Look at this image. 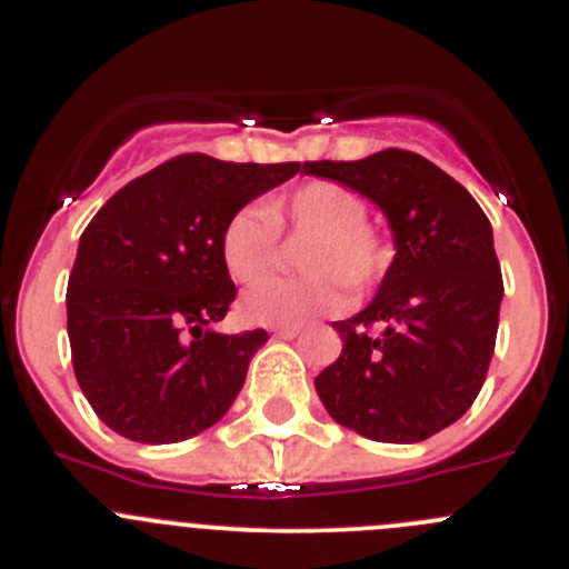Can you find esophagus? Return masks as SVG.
<instances>
[{"label": "esophagus", "instance_id": "obj_1", "mask_svg": "<svg viewBox=\"0 0 569 569\" xmlns=\"http://www.w3.org/2000/svg\"><path fill=\"white\" fill-rule=\"evenodd\" d=\"M272 333L278 336V339H297V336H300V328H274Z\"/></svg>", "mask_w": 569, "mask_h": 569}]
</instances>
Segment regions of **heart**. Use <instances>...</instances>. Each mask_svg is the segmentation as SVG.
<instances>
[{
	"label": "heart",
	"mask_w": 569,
	"mask_h": 569,
	"mask_svg": "<svg viewBox=\"0 0 569 569\" xmlns=\"http://www.w3.org/2000/svg\"><path fill=\"white\" fill-rule=\"evenodd\" d=\"M369 219V202L333 180H313L267 206H244L224 222L219 252L236 283L252 286L280 261V233L306 241L297 252L302 278H278L256 286L241 300V313L256 325L297 328L375 289L395 261L389 236Z\"/></svg>",
	"instance_id": "b5f03b06"
}]
</instances>
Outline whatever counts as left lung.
<instances>
[{"label":"left lung","instance_id":"8db88e82","mask_svg":"<svg viewBox=\"0 0 569 569\" xmlns=\"http://www.w3.org/2000/svg\"><path fill=\"white\" fill-rule=\"evenodd\" d=\"M302 169L378 202L397 247L375 300L333 322L345 345L313 380L319 400L375 442H422L453 425L487 380L503 300L492 224L459 180L417 152Z\"/></svg>","mask_w":569,"mask_h":569}]
</instances>
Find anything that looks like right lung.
Here are the masks:
<instances>
[{
	"label": "right lung",
	"instance_id": "1",
	"mask_svg": "<svg viewBox=\"0 0 569 569\" xmlns=\"http://www.w3.org/2000/svg\"><path fill=\"white\" fill-rule=\"evenodd\" d=\"M297 172L189 152L130 180L88 222L66 325L77 383L108 428L172 445L228 413L269 333L208 330L236 300L219 239L236 211Z\"/></svg>",
	"mask_w": 569,
	"mask_h": 569
}]
</instances>
